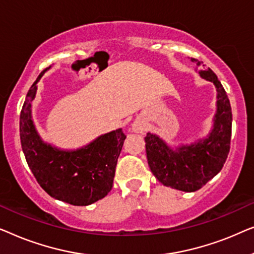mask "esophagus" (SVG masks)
<instances>
[{
	"instance_id": "1",
	"label": "esophagus",
	"mask_w": 254,
	"mask_h": 254,
	"mask_svg": "<svg viewBox=\"0 0 254 254\" xmlns=\"http://www.w3.org/2000/svg\"><path fill=\"white\" fill-rule=\"evenodd\" d=\"M131 129L135 133H142V131L144 130V125L141 123V121H134V124L131 125Z\"/></svg>"
}]
</instances>
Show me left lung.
I'll list each match as a JSON object with an SVG mask.
<instances>
[{"label":"left lung","instance_id":"obj_1","mask_svg":"<svg viewBox=\"0 0 254 254\" xmlns=\"http://www.w3.org/2000/svg\"><path fill=\"white\" fill-rule=\"evenodd\" d=\"M192 60L200 67V61ZM199 74L213 82L217 91L214 127L208 137L180 145L176 150L157 135L148 133L144 137L148 164L154 176L163 185L184 192H195L213 179L223 168L230 151L232 113L227 92L210 68L200 70Z\"/></svg>","mask_w":254,"mask_h":254}]
</instances>
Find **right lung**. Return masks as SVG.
I'll list each match as a JSON object with an SVG mask.
<instances>
[{
  "mask_svg": "<svg viewBox=\"0 0 254 254\" xmlns=\"http://www.w3.org/2000/svg\"><path fill=\"white\" fill-rule=\"evenodd\" d=\"M31 85L20 111L22 149L34 178L52 197L74 206H89L112 190L116 166L126 135L121 128L97 137L77 150H61L45 143L34 127L31 107L37 83Z\"/></svg>",
  "mask_w": 254,
  "mask_h": 254,
  "instance_id": "add662e5",
  "label": "right lung"
}]
</instances>
